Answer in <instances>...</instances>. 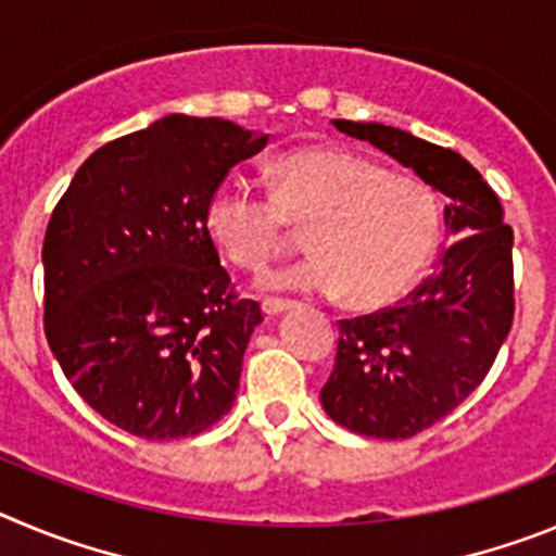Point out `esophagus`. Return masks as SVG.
I'll return each instance as SVG.
<instances>
[{
  "label": "esophagus",
  "mask_w": 556,
  "mask_h": 556,
  "mask_svg": "<svg viewBox=\"0 0 556 556\" xmlns=\"http://www.w3.org/2000/svg\"><path fill=\"white\" fill-rule=\"evenodd\" d=\"M290 307H293V302H288V299H266V302H263V313H266L268 318H277V315L288 313Z\"/></svg>",
  "instance_id": "esophagus-1"
}]
</instances>
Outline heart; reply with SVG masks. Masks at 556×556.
<instances>
[{
  "mask_svg": "<svg viewBox=\"0 0 556 556\" xmlns=\"http://www.w3.org/2000/svg\"><path fill=\"white\" fill-rule=\"evenodd\" d=\"M307 227L309 257L266 277V288L343 293L357 309L396 302L432 260L440 207L432 188L338 147H299L271 166V193L227 177L204 204L213 247L247 271H260Z\"/></svg>",
  "mask_w": 556,
  "mask_h": 556,
  "instance_id": "b5f03b06",
  "label": "heart"
}]
</instances>
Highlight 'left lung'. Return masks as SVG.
<instances>
[{"label":"left lung","mask_w":556,"mask_h":556,"mask_svg":"<svg viewBox=\"0 0 556 556\" xmlns=\"http://www.w3.org/2000/svg\"><path fill=\"white\" fill-rule=\"evenodd\" d=\"M446 197L452 247L396 307L340 321L324 413L365 438L402 440L471 396L513 327V229L482 174L452 149L396 127L334 118Z\"/></svg>","instance_id":"obj_1"}]
</instances>
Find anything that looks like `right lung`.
Returning a JSON list of instances; mask_svg holds the SVG:
<instances>
[{"label": "right lung", "instance_id": "add662e5", "mask_svg": "<svg viewBox=\"0 0 556 556\" xmlns=\"http://www.w3.org/2000/svg\"><path fill=\"white\" fill-rule=\"evenodd\" d=\"M266 143L227 118L172 113L97 149L49 218V349L79 396L135 438H193L232 409L263 313L235 299L204 204Z\"/></svg>", "mask_w": 556, "mask_h": 556}]
</instances>
